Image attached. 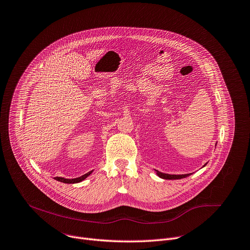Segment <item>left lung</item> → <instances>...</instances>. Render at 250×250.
<instances>
[{
    "label": "left lung",
    "instance_id": "obj_1",
    "mask_svg": "<svg viewBox=\"0 0 250 250\" xmlns=\"http://www.w3.org/2000/svg\"><path fill=\"white\" fill-rule=\"evenodd\" d=\"M157 175L165 180H181L184 178L188 177L190 174H187V175H168V174H162V173H157Z\"/></svg>",
    "mask_w": 250,
    "mask_h": 250
}]
</instances>
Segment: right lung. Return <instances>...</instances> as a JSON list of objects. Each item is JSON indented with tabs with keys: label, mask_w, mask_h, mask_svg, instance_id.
<instances>
[{
	"label": "right lung",
	"mask_w": 250,
	"mask_h": 250,
	"mask_svg": "<svg viewBox=\"0 0 250 250\" xmlns=\"http://www.w3.org/2000/svg\"><path fill=\"white\" fill-rule=\"evenodd\" d=\"M91 173H92V172H89V173H87V174H85V175H83V176H81V177H79V178L71 179V180H69V179L67 180V179H63V178H60V177H56L55 180H57V181H59V182H62V183H64V184H76V183L82 182L83 180L86 179Z\"/></svg>",
	"instance_id": "right-lung-1"
}]
</instances>
